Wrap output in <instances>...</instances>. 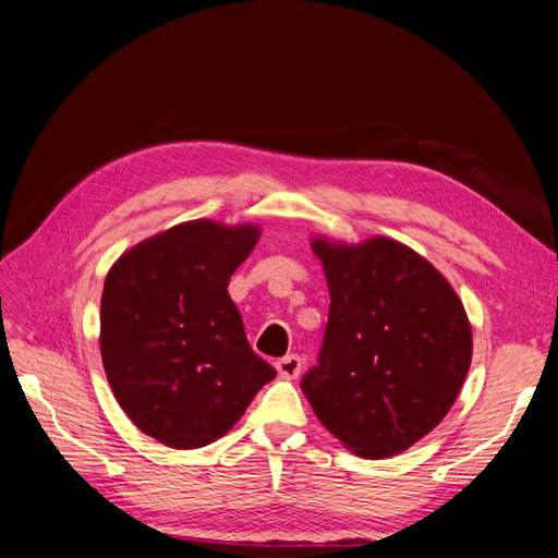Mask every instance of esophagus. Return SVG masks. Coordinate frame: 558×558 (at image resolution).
<instances>
[{
	"mask_svg": "<svg viewBox=\"0 0 558 558\" xmlns=\"http://www.w3.org/2000/svg\"><path fill=\"white\" fill-rule=\"evenodd\" d=\"M277 373L281 379H298L302 373V359L298 354H288L277 361Z\"/></svg>",
	"mask_w": 558,
	"mask_h": 558,
	"instance_id": "esophagus-1",
	"label": "esophagus"
}]
</instances>
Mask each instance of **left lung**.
<instances>
[{"instance_id": "obj_1", "label": "left lung", "mask_w": 558, "mask_h": 558, "mask_svg": "<svg viewBox=\"0 0 558 558\" xmlns=\"http://www.w3.org/2000/svg\"><path fill=\"white\" fill-rule=\"evenodd\" d=\"M329 323L302 390L317 420L356 457L388 459L427 436L457 402L472 329L454 288L386 235L361 245L317 235Z\"/></svg>"}]
</instances>
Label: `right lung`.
<instances>
[{
	"mask_svg": "<svg viewBox=\"0 0 558 558\" xmlns=\"http://www.w3.org/2000/svg\"><path fill=\"white\" fill-rule=\"evenodd\" d=\"M258 235L254 225L181 222L124 252L106 275V379L129 420L158 442H216L277 377L250 348L227 290Z\"/></svg>",
	"mask_w": 558,
	"mask_h": 558,
	"instance_id": "add662e5",
	"label": "right lung"
}]
</instances>
